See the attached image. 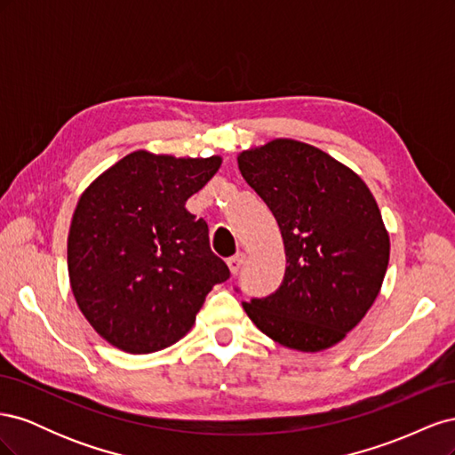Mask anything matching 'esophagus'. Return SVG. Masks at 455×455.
Returning a JSON list of instances; mask_svg holds the SVG:
<instances>
[{"instance_id": "34e87169", "label": "esophagus", "mask_w": 455, "mask_h": 455, "mask_svg": "<svg viewBox=\"0 0 455 455\" xmlns=\"http://www.w3.org/2000/svg\"><path fill=\"white\" fill-rule=\"evenodd\" d=\"M243 264H244V254H243V252H237L235 256H231V258L228 259V266H229L231 275H237L239 269L243 267Z\"/></svg>"}]
</instances>
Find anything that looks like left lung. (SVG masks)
I'll return each mask as SVG.
<instances>
[{
  "instance_id": "obj_1",
  "label": "left lung",
  "mask_w": 455,
  "mask_h": 455,
  "mask_svg": "<svg viewBox=\"0 0 455 455\" xmlns=\"http://www.w3.org/2000/svg\"><path fill=\"white\" fill-rule=\"evenodd\" d=\"M239 171L277 220L286 256L277 291L243 307L271 339L298 351L336 346L374 304L389 233L366 184L319 148L277 139L243 151Z\"/></svg>"
}]
</instances>
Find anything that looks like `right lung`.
<instances>
[{
    "label": "right lung",
    "instance_id": "right-lung-1",
    "mask_svg": "<svg viewBox=\"0 0 455 455\" xmlns=\"http://www.w3.org/2000/svg\"><path fill=\"white\" fill-rule=\"evenodd\" d=\"M222 164L132 151L85 189L68 235L72 292L114 347L154 353L184 338L212 286L229 279L209 226L186 201Z\"/></svg>",
    "mask_w": 455,
    "mask_h": 455
}]
</instances>
